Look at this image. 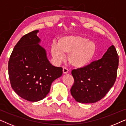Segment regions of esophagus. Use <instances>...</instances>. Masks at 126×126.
Returning <instances> with one entry per match:
<instances>
[{"label": "esophagus", "mask_w": 126, "mask_h": 126, "mask_svg": "<svg viewBox=\"0 0 126 126\" xmlns=\"http://www.w3.org/2000/svg\"><path fill=\"white\" fill-rule=\"evenodd\" d=\"M68 71H69V70H68V69L67 68H66V67H63V73H64V74L68 73Z\"/></svg>", "instance_id": "1"}]
</instances>
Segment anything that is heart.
<instances>
[{
	"label": "heart",
	"instance_id": "heart-1",
	"mask_svg": "<svg viewBox=\"0 0 126 126\" xmlns=\"http://www.w3.org/2000/svg\"><path fill=\"white\" fill-rule=\"evenodd\" d=\"M96 46L91 40L78 35L66 36L59 38L57 44L51 46V53L58 63L64 59L65 54H68L70 64L76 68H82L89 64L94 56Z\"/></svg>",
	"mask_w": 126,
	"mask_h": 126
}]
</instances>
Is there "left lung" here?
<instances>
[{"label":"left lung","mask_w":126,"mask_h":126,"mask_svg":"<svg viewBox=\"0 0 126 126\" xmlns=\"http://www.w3.org/2000/svg\"><path fill=\"white\" fill-rule=\"evenodd\" d=\"M119 56L114 46L108 48L103 58L84 67L72 70L74 82L71 94L80 103H93L101 100L116 79Z\"/></svg>","instance_id":"obj_1"}]
</instances>
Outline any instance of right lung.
I'll return each instance as SVG.
<instances>
[{"label": "right lung", "instance_id": "obj_1", "mask_svg": "<svg viewBox=\"0 0 126 126\" xmlns=\"http://www.w3.org/2000/svg\"><path fill=\"white\" fill-rule=\"evenodd\" d=\"M38 31L25 34L15 46L8 64L11 88L27 101L43 100L53 80L62 76V67L52 65L45 49L39 46Z\"/></svg>", "mask_w": 126, "mask_h": 126}]
</instances>
